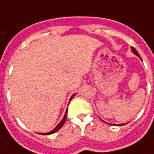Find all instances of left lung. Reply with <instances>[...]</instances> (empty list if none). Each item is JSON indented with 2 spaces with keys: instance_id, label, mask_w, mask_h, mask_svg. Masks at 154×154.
<instances>
[{
  "instance_id": "8db88e82",
  "label": "left lung",
  "mask_w": 154,
  "mask_h": 154,
  "mask_svg": "<svg viewBox=\"0 0 154 154\" xmlns=\"http://www.w3.org/2000/svg\"><path fill=\"white\" fill-rule=\"evenodd\" d=\"M132 51H133V53L135 54H137V55L138 57H139V58H140V59H141V58H140V54H138V52H137V50H136V49L134 48V47H132ZM123 125H126V124H123Z\"/></svg>"
}]
</instances>
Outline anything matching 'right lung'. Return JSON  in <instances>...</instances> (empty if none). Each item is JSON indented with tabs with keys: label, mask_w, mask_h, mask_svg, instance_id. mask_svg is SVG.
<instances>
[{
	"label": "right lung",
	"mask_w": 154,
	"mask_h": 154,
	"mask_svg": "<svg viewBox=\"0 0 154 154\" xmlns=\"http://www.w3.org/2000/svg\"><path fill=\"white\" fill-rule=\"evenodd\" d=\"M74 96H75V95H73V96H71V99H70V100H72V98H73V97H74ZM66 115H67V109H66V113H65V115H64L63 119V120H62V121H61V122L59 123V124H58V125L56 126L55 128H54L53 130L51 131V132H49V133H39V134H42V135H50V134H52V133H56V132H57V131L59 130V129H60V128H62V127H63V125H64V123L66 122Z\"/></svg>",
	"instance_id": "add662e5"
}]
</instances>
